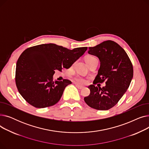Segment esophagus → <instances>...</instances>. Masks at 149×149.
Returning <instances> with one entry per match:
<instances>
[{
    "label": "esophagus",
    "instance_id": "1",
    "mask_svg": "<svg viewBox=\"0 0 149 149\" xmlns=\"http://www.w3.org/2000/svg\"><path fill=\"white\" fill-rule=\"evenodd\" d=\"M75 86H76V87H77L78 89H82L84 88V87L83 86H80V85L78 84H76V83H75Z\"/></svg>",
    "mask_w": 149,
    "mask_h": 149
}]
</instances>
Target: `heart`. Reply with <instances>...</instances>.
Wrapping results in <instances>:
<instances>
[{
	"instance_id": "1",
	"label": "heart",
	"mask_w": 149,
	"mask_h": 149,
	"mask_svg": "<svg viewBox=\"0 0 149 149\" xmlns=\"http://www.w3.org/2000/svg\"><path fill=\"white\" fill-rule=\"evenodd\" d=\"M93 57L92 56H88L86 58V59H89V58H92ZM75 81L79 83H81V84H83L86 82V80L84 79H83V78L82 77H78L77 78H75Z\"/></svg>"
}]
</instances>
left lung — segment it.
Masks as SVG:
<instances>
[{
	"label": "left lung",
	"instance_id": "left-lung-1",
	"mask_svg": "<svg viewBox=\"0 0 149 149\" xmlns=\"http://www.w3.org/2000/svg\"><path fill=\"white\" fill-rule=\"evenodd\" d=\"M88 54L98 58L100 66L93 84L88 86L90 95L85 103L97 110H109L118 102L126 92L133 78V66L126 52L116 42L107 40L89 47ZM106 81L103 88L94 84Z\"/></svg>",
	"mask_w": 149,
	"mask_h": 149
}]
</instances>
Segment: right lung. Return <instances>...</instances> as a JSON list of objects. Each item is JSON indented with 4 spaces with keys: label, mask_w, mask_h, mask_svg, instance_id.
Returning <instances> with one entry per match:
<instances>
[{
    "label": "right lung",
    "mask_w": 149,
    "mask_h": 149,
    "mask_svg": "<svg viewBox=\"0 0 149 149\" xmlns=\"http://www.w3.org/2000/svg\"><path fill=\"white\" fill-rule=\"evenodd\" d=\"M72 50L54 43L31 47L19 57L15 69V83L20 94L31 105L44 108L56 104L72 82L53 81L55 70L68 69L87 50Z\"/></svg>",
    "instance_id": "obj_1"
}]
</instances>
